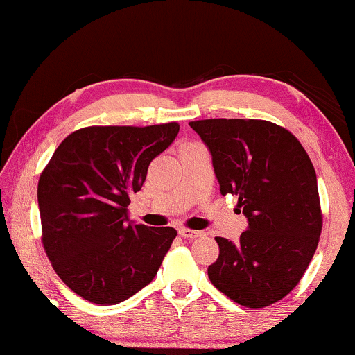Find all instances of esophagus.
Returning a JSON list of instances; mask_svg holds the SVG:
<instances>
[{
  "mask_svg": "<svg viewBox=\"0 0 355 355\" xmlns=\"http://www.w3.org/2000/svg\"><path fill=\"white\" fill-rule=\"evenodd\" d=\"M179 234L186 239H193V237H200L203 236L202 231H196V230H187V227H179Z\"/></svg>",
  "mask_w": 355,
  "mask_h": 355,
  "instance_id": "34e87169",
  "label": "esophagus"
}]
</instances>
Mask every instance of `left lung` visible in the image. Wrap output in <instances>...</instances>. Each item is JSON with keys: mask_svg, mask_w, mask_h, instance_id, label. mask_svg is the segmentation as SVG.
Wrapping results in <instances>:
<instances>
[{"mask_svg": "<svg viewBox=\"0 0 355 355\" xmlns=\"http://www.w3.org/2000/svg\"><path fill=\"white\" fill-rule=\"evenodd\" d=\"M189 125L210 150L220 192L239 197L249 221L239 242L216 237L220 255L208 278L242 307H268L297 286L317 250L323 221L313 164L299 140L270 121Z\"/></svg>", "mask_w": 355, "mask_h": 355, "instance_id": "left-lung-1", "label": "left lung"}]
</instances>
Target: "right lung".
Segmentation results:
<instances>
[{
    "label": "right lung",
    "instance_id": "obj_1",
    "mask_svg": "<svg viewBox=\"0 0 355 355\" xmlns=\"http://www.w3.org/2000/svg\"><path fill=\"white\" fill-rule=\"evenodd\" d=\"M178 132V123L84 128L62 140L43 169L37 191L43 247L82 299L119 304L157 276L178 232L129 221V196Z\"/></svg>",
    "mask_w": 355,
    "mask_h": 355
}]
</instances>
